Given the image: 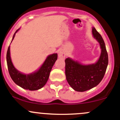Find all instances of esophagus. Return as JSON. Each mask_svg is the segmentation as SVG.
<instances>
[{"instance_id": "obj_1", "label": "esophagus", "mask_w": 120, "mask_h": 120, "mask_svg": "<svg viewBox=\"0 0 120 120\" xmlns=\"http://www.w3.org/2000/svg\"><path fill=\"white\" fill-rule=\"evenodd\" d=\"M65 56H66V55H65V52H64V51H62V50H60V51H59L58 52V56L60 58H64L65 57Z\"/></svg>"}]
</instances>
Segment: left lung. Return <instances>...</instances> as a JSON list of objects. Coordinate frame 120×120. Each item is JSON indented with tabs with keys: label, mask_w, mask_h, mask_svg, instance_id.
Returning a JSON list of instances; mask_svg holds the SVG:
<instances>
[{
	"label": "left lung",
	"mask_w": 120,
	"mask_h": 120,
	"mask_svg": "<svg viewBox=\"0 0 120 120\" xmlns=\"http://www.w3.org/2000/svg\"><path fill=\"white\" fill-rule=\"evenodd\" d=\"M92 32L101 49V56L97 62L84 65L70 58L65 60L68 82L73 90L79 92H84L98 86L104 77L108 65V55L104 40L94 27Z\"/></svg>",
	"instance_id": "1"
}]
</instances>
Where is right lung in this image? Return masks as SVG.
<instances>
[{
	"label": "right lung",
	"mask_w": 120,
	"mask_h": 120,
	"mask_svg": "<svg viewBox=\"0 0 120 120\" xmlns=\"http://www.w3.org/2000/svg\"><path fill=\"white\" fill-rule=\"evenodd\" d=\"M18 30L19 29L16 30L15 32L12 40L14 39L15 34ZM57 54H53L49 55L38 71L26 75L21 73L14 68L11 60L10 46L8 48L6 55L7 67L11 78L15 83L19 87L30 91L39 90L44 87L49 79L50 71L53 65L57 60Z\"/></svg>",
	"instance_id": "right-lung-1"
}]
</instances>
